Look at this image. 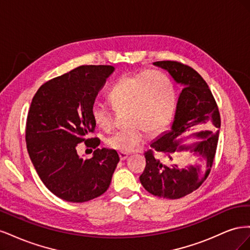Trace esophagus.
I'll use <instances>...</instances> for the list:
<instances>
[{
  "label": "esophagus",
  "mask_w": 250,
  "mask_h": 250,
  "mask_svg": "<svg viewBox=\"0 0 250 250\" xmlns=\"http://www.w3.org/2000/svg\"><path fill=\"white\" fill-rule=\"evenodd\" d=\"M128 154L127 152H119V156H120V160L121 161H124V160H126V158L128 157Z\"/></svg>",
  "instance_id": "obj_1"
}]
</instances>
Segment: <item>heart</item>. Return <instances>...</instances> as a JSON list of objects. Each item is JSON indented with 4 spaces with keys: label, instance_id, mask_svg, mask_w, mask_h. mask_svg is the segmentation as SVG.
<instances>
[{
    "label": "heart",
    "instance_id": "b5f03b06",
    "mask_svg": "<svg viewBox=\"0 0 250 250\" xmlns=\"http://www.w3.org/2000/svg\"><path fill=\"white\" fill-rule=\"evenodd\" d=\"M108 99L112 107L127 108L128 124L110 135L107 146L120 152H130L145 142L151 131L161 130L173 116L176 105L175 89L167 75L160 71H143L126 75L111 86ZM94 123L108 130L115 122L113 109L104 103H94L90 108Z\"/></svg>",
    "mask_w": 250,
    "mask_h": 250
}]
</instances>
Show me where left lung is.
Listing matches in <instances>:
<instances>
[{"label":"left lung","instance_id":"obj_1","mask_svg":"<svg viewBox=\"0 0 250 250\" xmlns=\"http://www.w3.org/2000/svg\"><path fill=\"white\" fill-rule=\"evenodd\" d=\"M153 64L167 70L177 83L184 85L178 98L174 121L169 131H166L145 151L146 167L140 181L149 193L161 198L179 199L191 194L204 183L210 172L218 145L220 113L208 83L193 67L174 60L155 62ZM201 127L207 131L193 134L203 140L194 146H180L178 138L187 132ZM190 149L206 162L181 168L178 165L169 167L156 157V153L171 155L176 150Z\"/></svg>","mask_w":250,"mask_h":250}]
</instances>
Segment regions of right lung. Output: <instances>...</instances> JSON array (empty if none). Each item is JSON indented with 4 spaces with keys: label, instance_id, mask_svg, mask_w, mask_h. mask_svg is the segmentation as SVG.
I'll list each match as a JSON object with an SVG mask.
<instances>
[{
    "label": "right lung",
    "instance_id": "obj_1",
    "mask_svg": "<svg viewBox=\"0 0 250 250\" xmlns=\"http://www.w3.org/2000/svg\"><path fill=\"white\" fill-rule=\"evenodd\" d=\"M111 65H80L37 89L26 122L27 150L40 178L57 197L85 202L107 191L120 157L99 149V138H88L96 124L90 108ZM95 149L92 159L77 154L78 143Z\"/></svg>",
    "mask_w": 250,
    "mask_h": 250
}]
</instances>
